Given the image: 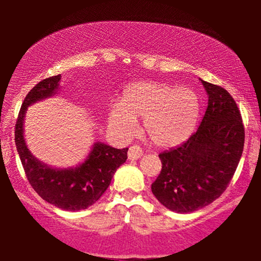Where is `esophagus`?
Returning <instances> with one entry per match:
<instances>
[{
	"label": "esophagus",
	"mask_w": 261,
	"mask_h": 261,
	"mask_svg": "<svg viewBox=\"0 0 261 261\" xmlns=\"http://www.w3.org/2000/svg\"><path fill=\"white\" fill-rule=\"evenodd\" d=\"M142 155V148L138 145L130 146L128 149V159L129 160H137Z\"/></svg>",
	"instance_id": "obj_1"
}]
</instances>
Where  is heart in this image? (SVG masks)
I'll use <instances>...</instances> for the list:
<instances>
[{
	"label": "heart",
	"mask_w": 261,
	"mask_h": 261,
	"mask_svg": "<svg viewBox=\"0 0 261 261\" xmlns=\"http://www.w3.org/2000/svg\"><path fill=\"white\" fill-rule=\"evenodd\" d=\"M201 101L194 89L176 88L160 82L141 81L128 85L109 110V122L121 133L130 134L137 120L159 147L177 146L189 139L197 126Z\"/></svg>",
	"instance_id": "heart-1"
}]
</instances>
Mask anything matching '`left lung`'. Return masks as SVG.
<instances>
[{
    "label": "left lung",
    "instance_id": "1",
    "mask_svg": "<svg viewBox=\"0 0 261 261\" xmlns=\"http://www.w3.org/2000/svg\"><path fill=\"white\" fill-rule=\"evenodd\" d=\"M208 107L196 133L176 148L160 153L162 171L152 183L156 199L187 214L219 198L233 178L245 144L241 114L229 92L202 81Z\"/></svg>",
    "mask_w": 261,
    "mask_h": 261
}]
</instances>
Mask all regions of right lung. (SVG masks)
I'll use <instances>...</instances> for the list:
<instances>
[{
	"mask_svg": "<svg viewBox=\"0 0 261 261\" xmlns=\"http://www.w3.org/2000/svg\"><path fill=\"white\" fill-rule=\"evenodd\" d=\"M60 74L39 82L23 99L15 124V145L31 187L42 199L64 210L87 209L108 189L116 170L126 162L128 148L117 149L96 142L87 160L74 169H53L39 162L23 138L27 107L51 97L59 87Z\"/></svg>",
	"mask_w": 261,
	"mask_h": 261,
	"instance_id": "1",
	"label": "right lung"
}]
</instances>
